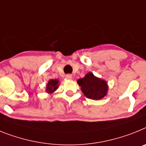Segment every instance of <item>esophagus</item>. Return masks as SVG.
I'll return each mask as SVG.
<instances>
[{"mask_svg":"<svg viewBox=\"0 0 146 146\" xmlns=\"http://www.w3.org/2000/svg\"><path fill=\"white\" fill-rule=\"evenodd\" d=\"M65 77L66 78H68V79H71V78H73V76H72L71 74H68V75H66Z\"/></svg>","mask_w":146,"mask_h":146,"instance_id":"esophagus-1","label":"esophagus"}]
</instances>
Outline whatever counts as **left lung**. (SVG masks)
<instances>
[{
  "label": "left lung",
  "instance_id": "8db88e82",
  "mask_svg": "<svg viewBox=\"0 0 146 146\" xmlns=\"http://www.w3.org/2000/svg\"><path fill=\"white\" fill-rule=\"evenodd\" d=\"M82 92L88 98L99 100L106 95L108 90L105 81L94 76L92 73H88L83 78L77 81Z\"/></svg>",
  "mask_w": 146,
  "mask_h": 146
}]
</instances>
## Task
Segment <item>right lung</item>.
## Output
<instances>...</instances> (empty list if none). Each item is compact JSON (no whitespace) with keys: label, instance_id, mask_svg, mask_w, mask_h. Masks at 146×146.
<instances>
[{"label":"right lung","instance_id":"1","mask_svg":"<svg viewBox=\"0 0 146 146\" xmlns=\"http://www.w3.org/2000/svg\"><path fill=\"white\" fill-rule=\"evenodd\" d=\"M58 83H59V81L56 80V79H51L48 82V84L47 85L46 91L48 93H51L54 91H55L58 87Z\"/></svg>","mask_w":146,"mask_h":146}]
</instances>
